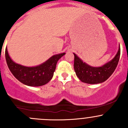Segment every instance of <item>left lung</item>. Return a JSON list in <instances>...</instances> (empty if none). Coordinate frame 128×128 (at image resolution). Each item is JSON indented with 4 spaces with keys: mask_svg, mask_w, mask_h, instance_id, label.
I'll use <instances>...</instances> for the list:
<instances>
[{
    "mask_svg": "<svg viewBox=\"0 0 128 128\" xmlns=\"http://www.w3.org/2000/svg\"><path fill=\"white\" fill-rule=\"evenodd\" d=\"M74 68L76 76L82 81L89 84L102 83L106 80L116 68L120 57V48L114 58L102 67L94 68L84 62L76 54Z\"/></svg>",
    "mask_w": 128,
    "mask_h": 128,
    "instance_id": "left-lung-1",
    "label": "left lung"
}]
</instances>
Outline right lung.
<instances>
[{"label": "right lung", "mask_w": 128, "mask_h": 128, "mask_svg": "<svg viewBox=\"0 0 128 128\" xmlns=\"http://www.w3.org/2000/svg\"><path fill=\"white\" fill-rule=\"evenodd\" d=\"M65 53L52 56L45 62L34 67H26L16 64L6 50V59L10 72L20 82L31 87H39L48 83L53 76L59 59Z\"/></svg>", "instance_id": "add662e5"}]
</instances>
